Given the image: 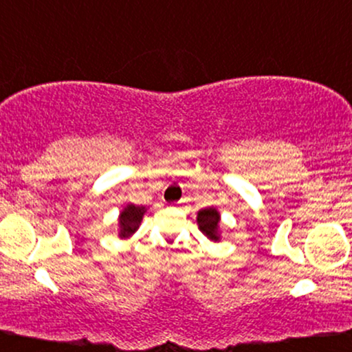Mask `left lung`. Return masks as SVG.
I'll return each instance as SVG.
<instances>
[{
  "instance_id": "obj_1",
  "label": "left lung",
  "mask_w": 352,
  "mask_h": 352,
  "mask_svg": "<svg viewBox=\"0 0 352 352\" xmlns=\"http://www.w3.org/2000/svg\"><path fill=\"white\" fill-rule=\"evenodd\" d=\"M197 223L199 228L205 235H208L211 240H219L218 237V223H219V213L214 208H206L199 211L197 216Z\"/></svg>"
}]
</instances>
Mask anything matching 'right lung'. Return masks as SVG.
I'll return each mask as SVG.
<instances>
[{
    "instance_id": "obj_1",
    "label": "right lung",
    "mask_w": 352,
    "mask_h": 352,
    "mask_svg": "<svg viewBox=\"0 0 352 352\" xmlns=\"http://www.w3.org/2000/svg\"><path fill=\"white\" fill-rule=\"evenodd\" d=\"M144 213H146L144 206L128 205L122 211V214H120V237H129L133 232H136L142 221Z\"/></svg>"
}]
</instances>
